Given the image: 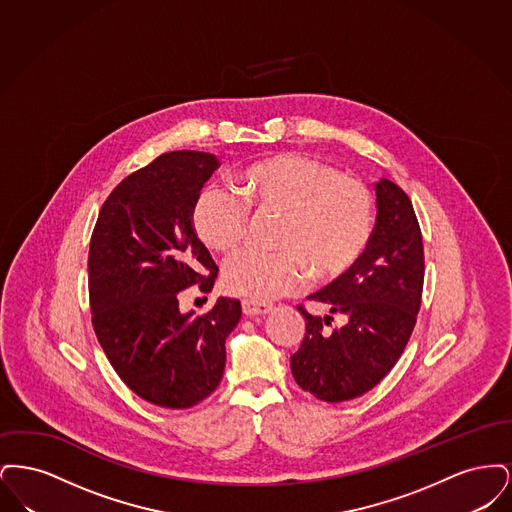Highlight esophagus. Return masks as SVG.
I'll list each match as a JSON object with an SVG mask.
<instances>
[{
  "label": "esophagus",
  "mask_w": 512,
  "mask_h": 512,
  "mask_svg": "<svg viewBox=\"0 0 512 512\" xmlns=\"http://www.w3.org/2000/svg\"><path fill=\"white\" fill-rule=\"evenodd\" d=\"M272 307L265 305V303H257V301H251V299H245L242 301V311H244L245 317H261V315H267Z\"/></svg>",
  "instance_id": "esophagus-1"
}]
</instances>
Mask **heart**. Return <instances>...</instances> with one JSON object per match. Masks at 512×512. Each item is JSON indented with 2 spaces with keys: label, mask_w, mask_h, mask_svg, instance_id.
Instances as JSON below:
<instances>
[{
  "label": "heart",
  "mask_w": 512,
  "mask_h": 512,
  "mask_svg": "<svg viewBox=\"0 0 512 512\" xmlns=\"http://www.w3.org/2000/svg\"><path fill=\"white\" fill-rule=\"evenodd\" d=\"M238 192L259 215L282 213L280 253L245 251L224 268V288L251 301H272L305 286L309 270L332 282L355 267L372 230L365 184L318 159L280 153L236 174ZM242 199L209 188L197 197L192 222L209 249L232 255L244 244L249 211Z\"/></svg>",
  "instance_id": "b5f03b06"
}]
</instances>
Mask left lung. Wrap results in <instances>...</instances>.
<instances>
[{
  "label": "left lung",
  "instance_id": "left-lung-1",
  "mask_svg": "<svg viewBox=\"0 0 512 512\" xmlns=\"http://www.w3.org/2000/svg\"><path fill=\"white\" fill-rule=\"evenodd\" d=\"M376 224L355 267L309 295L346 324L326 333L329 315L305 318V336L292 355L301 390L340 403L372 390L399 361L413 334L424 282V249L413 203L388 178L374 184Z\"/></svg>",
  "mask_w": 512,
  "mask_h": 512
}]
</instances>
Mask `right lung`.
<instances>
[{
  "instance_id": "1",
  "label": "right lung",
  "mask_w": 512,
  "mask_h": 512,
  "mask_svg": "<svg viewBox=\"0 0 512 512\" xmlns=\"http://www.w3.org/2000/svg\"><path fill=\"white\" fill-rule=\"evenodd\" d=\"M217 167L213 153L159 155L105 199L90 242L99 343L130 390L167 409L194 407L217 390L224 341L242 317L232 297H219L203 317L178 307V293L194 284L209 292L219 270L192 226L199 190Z\"/></svg>"
}]
</instances>
